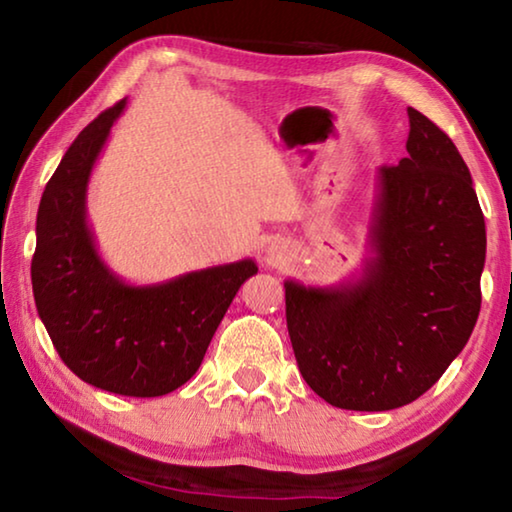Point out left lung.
<instances>
[{
	"label": "left lung",
	"mask_w": 512,
	"mask_h": 512,
	"mask_svg": "<svg viewBox=\"0 0 512 512\" xmlns=\"http://www.w3.org/2000/svg\"><path fill=\"white\" fill-rule=\"evenodd\" d=\"M406 158L379 167L370 257L339 287L284 282L287 327L311 391L348 411L418 400L470 339L485 221L454 142L409 108Z\"/></svg>",
	"instance_id": "1"
}]
</instances>
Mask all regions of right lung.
<instances>
[{
  "mask_svg": "<svg viewBox=\"0 0 512 512\" xmlns=\"http://www.w3.org/2000/svg\"><path fill=\"white\" fill-rule=\"evenodd\" d=\"M126 99L85 126L45 187L31 262L33 298L65 366L101 391L158 397L201 366L253 259L135 287L103 262L88 223V183Z\"/></svg>",
  "mask_w": 512,
  "mask_h": 512,
  "instance_id": "1",
  "label": "right lung"
}]
</instances>
